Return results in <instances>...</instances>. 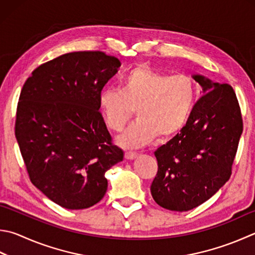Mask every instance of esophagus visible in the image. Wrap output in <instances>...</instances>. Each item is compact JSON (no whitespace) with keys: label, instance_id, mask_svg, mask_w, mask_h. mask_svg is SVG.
<instances>
[{"label":"esophagus","instance_id":"obj_1","mask_svg":"<svg viewBox=\"0 0 255 255\" xmlns=\"http://www.w3.org/2000/svg\"><path fill=\"white\" fill-rule=\"evenodd\" d=\"M137 156H138L137 152H131V151H126V152H125V158L128 159V160L135 159V158H137Z\"/></svg>","mask_w":255,"mask_h":255}]
</instances>
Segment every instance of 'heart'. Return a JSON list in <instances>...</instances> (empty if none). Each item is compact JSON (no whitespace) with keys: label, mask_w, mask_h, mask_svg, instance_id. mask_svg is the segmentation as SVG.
I'll use <instances>...</instances> for the list:
<instances>
[{"label":"heart","mask_w":255,"mask_h":255,"mask_svg":"<svg viewBox=\"0 0 255 255\" xmlns=\"http://www.w3.org/2000/svg\"><path fill=\"white\" fill-rule=\"evenodd\" d=\"M196 100V83L186 73L170 76L146 64L132 68L122 80V90L107 88L99 95L106 125L122 131L136 112L138 120L119 142L139 147L156 136L168 138L186 124Z\"/></svg>","instance_id":"heart-1"}]
</instances>
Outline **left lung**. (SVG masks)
Listing matches in <instances>:
<instances>
[{
    "label": "left lung",
    "instance_id": "left-lung-1",
    "mask_svg": "<svg viewBox=\"0 0 255 255\" xmlns=\"http://www.w3.org/2000/svg\"><path fill=\"white\" fill-rule=\"evenodd\" d=\"M203 88L180 132L155 151L151 196L169 211L186 212L211 198L232 174L243 120L229 83L194 76Z\"/></svg>",
    "mask_w": 255,
    "mask_h": 255
}]
</instances>
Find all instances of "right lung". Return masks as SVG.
Instances as JSON below:
<instances>
[{
	"label": "right lung",
	"instance_id": "1",
	"mask_svg": "<svg viewBox=\"0 0 255 255\" xmlns=\"http://www.w3.org/2000/svg\"><path fill=\"white\" fill-rule=\"evenodd\" d=\"M122 66L101 51H79L41 64L18 98L15 137L30 180L68 210L94 206L106 172L124 159L99 112V95Z\"/></svg>",
	"mask_w": 255,
	"mask_h": 255
}]
</instances>
